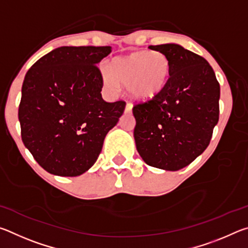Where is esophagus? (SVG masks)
I'll list each match as a JSON object with an SVG mask.
<instances>
[{
	"instance_id": "esophagus-1",
	"label": "esophagus",
	"mask_w": 248,
	"mask_h": 248,
	"mask_svg": "<svg viewBox=\"0 0 248 248\" xmlns=\"http://www.w3.org/2000/svg\"><path fill=\"white\" fill-rule=\"evenodd\" d=\"M132 111V105L130 103H127L125 105V109H124V112H127V114H130V112Z\"/></svg>"
}]
</instances>
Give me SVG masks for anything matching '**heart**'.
I'll use <instances>...</instances> for the list:
<instances>
[{
    "label": "heart",
    "mask_w": 248,
    "mask_h": 248,
    "mask_svg": "<svg viewBox=\"0 0 248 248\" xmlns=\"http://www.w3.org/2000/svg\"><path fill=\"white\" fill-rule=\"evenodd\" d=\"M170 72V60L164 53L137 51L112 59L109 68L103 70V81L112 92H118L121 83L129 86L134 97L149 99L164 87Z\"/></svg>",
    "instance_id": "obj_1"
}]
</instances>
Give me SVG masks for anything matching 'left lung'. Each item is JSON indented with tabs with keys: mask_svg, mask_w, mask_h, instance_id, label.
Returning a JSON list of instances; mask_svg holds the SVG:
<instances>
[{
	"mask_svg": "<svg viewBox=\"0 0 248 248\" xmlns=\"http://www.w3.org/2000/svg\"><path fill=\"white\" fill-rule=\"evenodd\" d=\"M170 72L152 98L133 106V136L146 164L166 170L189 165L208 148L219 121L220 84L207 60L175 44L150 46Z\"/></svg>",
	"mask_w": 248,
	"mask_h": 248,
	"instance_id": "8db88e82",
	"label": "left lung"
}]
</instances>
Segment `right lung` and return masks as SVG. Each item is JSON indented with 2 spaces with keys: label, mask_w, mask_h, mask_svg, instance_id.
I'll use <instances>...</instances> for the list:
<instances>
[{
  "label": "right lung",
  "mask_w": 248,
  "mask_h": 248,
  "mask_svg": "<svg viewBox=\"0 0 248 248\" xmlns=\"http://www.w3.org/2000/svg\"><path fill=\"white\" fill-rule=\"evenodd\" d=\"M111 47H60L25 75L18 108L22 140L50 174L78 176L102 152L105 137L124 114L125 102H105L96 65Z\"/></svg>",
  "instance_id": "obj_1"
}]
</instances>
